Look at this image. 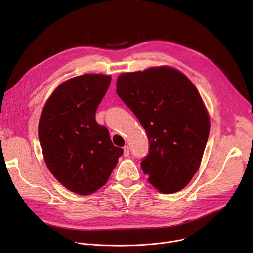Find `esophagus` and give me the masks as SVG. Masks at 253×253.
<instances>
[{
	"mask_svg": "<svg viewBox=\"0 0 253 253\" xmlns=\"http://www.w3.org/2000/svg\"><path fill=\"white\" fill-rule=\"evenodd\" d=\"M123 150H124V156L125 157H128L129 156V154H130V148L128 147V145H125V147L123 148Z\"/></svg>",
	"mask_w": 253,
	"mask_h": 253,
	"instance_id": "34e87169",
	"label": "esophagus"
}]
</instances>
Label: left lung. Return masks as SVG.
I'll list each match as a JSON object with an SVG mask.
<instances>
[{
    "instance_id": "1",
    "label": "left lung",
    "mask_w": 253,
    "mask_h": 253,
    "mask_svg": "<svg viewBox=\"0 0 253 253\" xmlns=\"http://www.w3.org/2000/svg\"><path fill=\"white\" fill-rule=\"evenodd\" d=\"M117 93L139 120L150 140L141 162L162 194L182 190L201 165L210 130L204 101L191 80L172 66L123 73Z\"/></svg>"
}]
</instances>
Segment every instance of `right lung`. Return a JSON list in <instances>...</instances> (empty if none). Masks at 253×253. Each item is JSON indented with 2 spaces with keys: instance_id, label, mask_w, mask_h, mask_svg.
<instances>
[{
  "instance_id": "obj_1",
  "label": "right lung",
  "mask_w": 253,
  "mask_h": 253,
  "mask_svg": "<svg viewBox=\"0 0 253 253\" xmlns=\"http://www.w3.org/2000/svg\"><path fill=\"white\" fill-rule=\"evenodd\" d=\"M111 76L85 74L66 80L47 99L39 121L45 163L64 188L90 195L108 181L123 150L95 121Z\"/></svg>"
}]
</instances>
